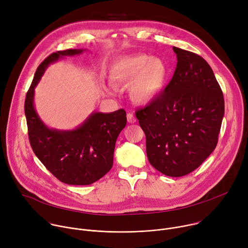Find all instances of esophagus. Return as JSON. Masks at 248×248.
<instances>
[{
  "label": "esophagus",
  "instance_id": "1",
  "mask_svg": "<svg viewBox=\"0 0 248 248\" xmlns=\"http://www.w3.org/2000/svg\"><path fill=\"white\" fill-rule=\"evenodd\" d=\"M126 118H127V122L129 124H134L136 122V118H135V116L132 113H128L126 115Z\"/></svg>",
  "mask_w": 248,
  "mask_h": 248
}]
</instances>
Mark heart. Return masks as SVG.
Returning <instances> with one entry per match:
<instances>
[{
    "label": "heart",
    "mask_w": 248,
    "mask_h": 248,
    "mask_svg": "<svg viewBox=\"0 0 248 248\" xmlns=\"http://www.w3.org/2000/svg\"><path fill=\"white\" fill-rule=\"evenodd\" d=\"M168 76L165 62L158 57L134 54L120 58L110 69V79L117 86L130 83L129 93L133 101L146 104L163 91Z\"/></svg>",
    "instance_id": "heart-1"
}]
</instances>
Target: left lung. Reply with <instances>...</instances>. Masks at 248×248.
Masks as SVG:
<instances>
[{
	"label": "left lung",
	"instance_id": "1",
	"mask_svg": "<svg viewBox=\"0 0 248 248\" xmlns=\"http://www.w3.org/2000/svg\"><path fill=\"white\" fill-rule=\"evenodd\" d=\"M176 67L165 90L135 116L150 164L168 176L197 169L218 143L225 113L222 89L199 55L172 47Z\"/></svg>",
	"mask_w": 248,
	"mask_h": 248
}]
</instances>
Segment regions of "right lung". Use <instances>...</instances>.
<instances>
[{
    "instance_id": "obj_1",
    "label": "right lung",
    "mask_w": 248,
    "mask_h": 248,
    "mask_svg": "<svg viewBox=\"0 0 248 248\" xmlns=\"http://www.w3.org/2000/svg\"><path fill=\"white\" fill-rule=\"evenodd\" d=\"M82 51L68 49L47 57L37 67L24 102L33 152L59 181L73 186L91 185L112 169L116 141L126 124V113L121 109L109 114L95 112L76 129L57 130L47 127L35 111L34 88L47 66L60 58Z\"/></svg>"
}]
</instances>
